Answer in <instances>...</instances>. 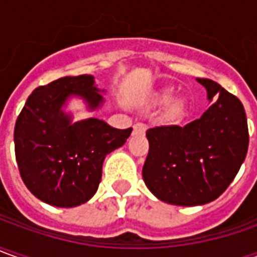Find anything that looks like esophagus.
Segmentation results:
<instances>
[{
	"label": "esophagus",
	"mask_w": 257,
	"mask_h": 257,
	"mask_svg": "<svg viewBox=\"0 0 257 257\" xmlns=\"http://www.w3.org/2000/svg\"><path fill=\"white\" fill-rule=\"evenodd\" d=\"M145 131H146L145 123H135V125H134V132H137V134H144Z\"/></svg>",
	"instance_id": "34e87169"
}]
</instances>
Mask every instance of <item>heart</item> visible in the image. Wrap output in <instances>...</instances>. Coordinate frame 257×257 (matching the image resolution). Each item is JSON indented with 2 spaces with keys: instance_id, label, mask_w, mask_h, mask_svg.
Instances as JSON below:
<instances>
[{
  "instance_id": "1",
  "label": "heart",
  "mask_w": 257,
  "mask_h": 257,
  "mask_svg": "<svg viewBox=\"0 0 257 257\" xmlns=\"http://www.w3.org/2000/svg\"><path fill=\"white\" fill-rule=\"evenodd\" d=\"M172 93L173 89L171 86H165L162 89H159L158 92L154 93L152 101L156 105L165 103V102H167L172 97ZM188 109H189V102H188V99L185 96L173 98L171 101L166 103V106H165L164 112H162V120L166 122V123H179L186 116Z\"/></svg>"
}]
</instances>
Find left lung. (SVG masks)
<instances>
[{
  "label": "left lung",
  "instance_id": "1",
  "mask_svg": "<svg viewBox=\"0 0 257 257\" xmlns=\"http://www.w3.org/2000/svg\"><path fill=\"white\" fill-rule=\"evenodd\" d=\"M213 103L199 119L148 129L149 152L142 169L148 189L178 206L217 199L243 164L249 131L242 102L225 88L198 78Z\"/></svg>",
  "mask_w": 257,
  "mask_h": 257
}]
</instances>
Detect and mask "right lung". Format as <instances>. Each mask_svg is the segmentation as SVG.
<instances>
[{
	"label": "right lung",
	"mask_w": 257,
	"mask_h": 257,
	"mask_svg": "<svg viewBox=\"0 0 257 257\" xmlns=\"http://www.w3.org/2000/svg\"><path fill=\"white\" fill-rule=\"evenodd\" d=\"M92 75L64 76L28 96L14 129L15 158L25 186L58 208H74L99 186L105 156L122 146L132 128L116 129L96 118L72 123L62 112L68 96L84 98L89 109L102 103Z\"/></svg>",
	"instance_id": "add662e5"
}]
</instances>
